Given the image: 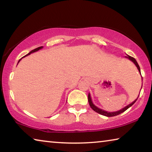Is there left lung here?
<instances>
[{"label":"left lung","mask_w":152,"mask_h":152,"mask_svg":"<svg viewBox=\"0 0 152 152\" xmlns=\"http://www.w3.org/2000/svg\"><path fill=\"white\" fill-rule=\"evenodd\" d=\"M125 58H128L129 60H131L132 61V62L134 63L135 65L136 66V67H137L138 70H139V72H140V74H141V70H140V66L138 65V64L137 62V61H136L135 59L134 58L132 57V56H128L127 54V56H125ZM141 80H143V78H142V76H141ZM141 88H142V86H141ZM139 96H137V99H136L134 101H133L132 103H130L129 104L127 105V106L125 107L124 108H123V109H120L119 110H117V111H115V112H108V111H106V110H102L101 109H100V108L97 107L96 105H94L93 104V102H92V99H91V94L88 93V102H89V104L90 106H91V107L92 108V110H94L95 112H96L98 113H99V114H101L102 115H104V116H106V117H114V116H117V115L121 114V113H123L124 111H125L126 110L128 109L129 108L131 107L132 106V105L135 103V102H136V101H137V99H138Z\"/></svg>","instance_id":"left-lung-1"}]
</instances>
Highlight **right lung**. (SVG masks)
Returning <instances> with one entry per match:
<instances>
[{"label":"right lung","mask_w":152,"mask_h":152,"mask_svg":"<svg viewBox=\"0 0 152 152\" xmlns=\"http://www.w3.org/2000/svg\"><path fill=\"white\" fill-rule=\"evenodd\" d=\"M43 48V46H41V47H39V48H35V49H34V50H33L31 51L29 53H28L27 55H25V56H24V57H25V56H29V55H30V54H31V53H34V52H35V51H39V50H42V49ZM22 58H21V59H22ZM21 59H20V60H19V61H18V64H19V61H20V60H21Z\"/></svg>","instance_id":"right-lung-1"}]
</instances>
